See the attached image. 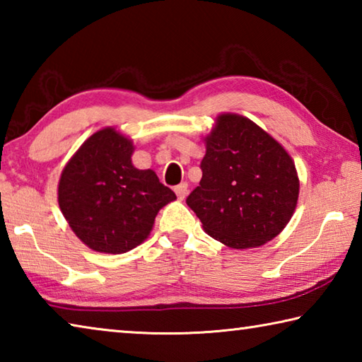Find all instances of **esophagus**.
<instances>
[{"instance_id":"1","label":"esophagus","mask_w":362,"mask_h":362,"mask_svg":"<svg viewBox=\"0 0 362 362\" xmlns=\"http://www.w3.org/2000/svg\"><path fill=\"white\" fill-rule=\"evenodd\" d=\"M175 194H177V198H179L180 201L182 199H185L187 198V194H188V183H180V185H177L175 187Z\"/></svg>"}]
</instances>
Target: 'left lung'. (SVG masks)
<instances>
[{
	"mask_svg": "<svg viewBox=\"0 0 362 362\" xmlns=\"http://www.w3.org/2000/svg\"><path fill=\"white\" fill-rule=\"evenodd\" d=\"M204 144L203 177L187 198L203 230L231 249L260 247L276 238L300 192L289 153L238 113H220Z\"/></svg>",
	"mask_w": 362,
	"mask_h": 362,
	"instance_id": "left-lung-1",
	"label": "left lung"
}]
</instances>
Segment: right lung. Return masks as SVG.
<instances>
[{
  "instance_id": "add662e5",
  "label": "right lung",
  "mask_w": 362,
  "mask_h": 362,
  "mask_svg": "<svg viewBox=\"0 0 362 362\" xmlns=\"http://www.w3.org/2000/svg\"><path fill=\"white\" fill-rule=\"evenodd\" d=\"M134 148L116 127H103L84 140L60 174V211L95 252L124 254L137 247L150 236L159 209L177 199L155 170L134 166Z\"/></svg>"
}]
</instances>
